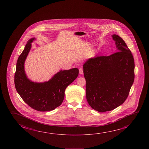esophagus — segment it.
Returning <instances> with one entry per match:
<instances>
[{"mask_svg": "<svg viewBox=\"0 0 149 149\" xmlns=\"http://www.w3.org/2000/svg\"><path fill=\"white\" fill-rule=\"evenodd\" d=\"M79 73L80 74H83V68H79Z\"/></svg>", "mask_w": 149, "mask_h": 149, "instance_id": "34e87169", "label": "esophagus"}]
</instances>
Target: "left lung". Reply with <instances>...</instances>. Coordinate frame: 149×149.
<instances>
[{"label": "left lung", "instance_id": "obj_1", "mask_svg": "<svg viewBox=\"0 0 149 149\" xmlns=\"http://www.w3.org/2000/svg\"><path fill=\"white\" fill-rule=\"evenodd\" d=\"M117 52L89 59L83 65L86 99L93 110L105 112L124 102L134 78V57L120 37L113 35Z\"/></svg>", "mask_w": 149, "mask_h": 149}]
</instances>
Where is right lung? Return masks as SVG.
I'll use <instances>...</instances> for the list:
<instances>
[{
  "instance_id": "obj_1",
  "label": "right lung",
  "mask_w": 149,
  "mask_h": 149,
  "mask_svg": "<svg viewBox=\"0 0 149 149\" xmlns=\"http://www.w3.org/2000/svg\"><path fill=\"white\" fill-rule=\"evenodd\" d=\"M29 39L17 62L15 74V87L25 102L33 109L46 112L54 110L61 105L64 98L66 87L77 77L78 68L60 71L48 81L43 83L33 82L25 73L24 64L31 48Z\"/></svg>"
}]
</instances>
